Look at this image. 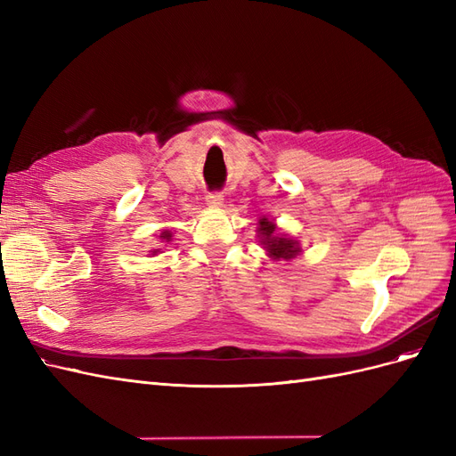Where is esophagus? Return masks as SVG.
I'll return each instance as SVG.
<instances>
[{
  "label": "esophagus",
  "instance_id": "obj_1",
  "mask_svg": "<svg viewBox=\"0 0 456 456\" xmlns=\"http://www.w3.org/2000/svg\"><path fill=\"white\" fill-rule=\"evenodd\" d=\"M205 201H207V205H211V207H220L224 203V196L220 194V191H207Z\"/></svg>",
  "mask_w": 456,
  "mask_h": 456
}]
</instances>
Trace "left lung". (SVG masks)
<instances>
[{
  "instance_id": "1",
  "label": "left lung",
  "mask_w": 456,
  "mask_h": 456,
  "mask_svg": "<svg viewBox=\"0 0 456 456\" xmlns=\"http://www.w3.org/2000/svg\"><path fill=\"white\" fill-rule=\"evenodd\" d=\"M258 232H260V238H262V245H266V251L270 253V256H273V258H293L295 255L300 253L297 241L273 236L275 226L272 223H268L266 218L260 220Z\"/></svg>"
}]
</instances>
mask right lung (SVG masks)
I'll return each mask as SVG.
<instances>
[{
    "label": "right lung",
    "mask_w": 456,
    "mask_h": 456,
    "mask_svg": "<svg viewBox=\"0 0 456 456\" xmlns=\"http://www.w3.org/2000/svg\"><path fill=\"white\" fill-rule=\"evenodd\" d=\"M159 238H161V240H167V241H169V240H171V233H169V232H161V236H159ZM156 253H158V251H154V255H156Z\"/></svg>",
    "instance_id": "right-lung-1"
}]
</instances>
